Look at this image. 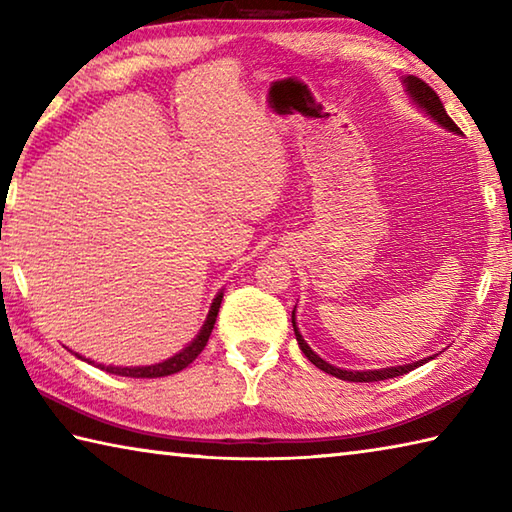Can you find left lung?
Returning <instances> with one entry per match:
<instances>
[{"instance_id":"obj_1","label":"left lung","mask_w":512,"mask_h":512,"mask_svg":"<svg viewBox=\"0 0 512 512\" xmlns=\"http://www.w3.org/2000/svg\"><path fill=\"white\" fill-rule=\"evenodd\" d=\"M403 87L407 91V96L414 102V105L425 111L427 116H430L436 125H441L443 129H448V132L459 134V127L454 125V120L445 114L443 109V102L441 98L436 96V91L432 87H427L421 78L416 76H405L403 78ZM293 331H295V338H297V345L304 351V356L309 358L315 367L327 371V374L336 376L340 380H349V383H376V380H387V378H396V376H403V374H410L412 369L425 365V362L434 360V356H427L423 360H416V362H407V365H396V367H383V369H365V371H353V369H340V367H333L331 362H327L324 358H320L318 353H315L309 345H306V340L302 338L300 329H297V322H295V309H293Z\"/></svg>"}]
</instances>
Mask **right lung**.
<instances>
[{
    "label": "right lung",
    "instance_id": "1",
    "mask_svg": "<svg viewBox=\"0 0 512 512\" xmlns=\"http://www.w3.org/2000/svg\"><path fill=\"white\" fill-rule=\"evenodd\" d=\"M221 300H224V291H219L215 295V300H212L210 304V311H208V318L206 322H203L201 331L197 333V338H194L188 347L181 349L179 353H174L172 358H167L163 362H156V365H145V367H114V365H100V362H94L89 358H82L80 353H76V356L80 360H87L91 362V365L100 367L102 371H109V374H116V376H127V378H161V376H172L176 374V371H181L190 365V362L199 356V353L203 351V347L208 345V338L212 329H215V322H217V313H219V306H221Z\"/></svg>",
    "mask_w": 512,
    "mask_h": 512
}]
</instances>
